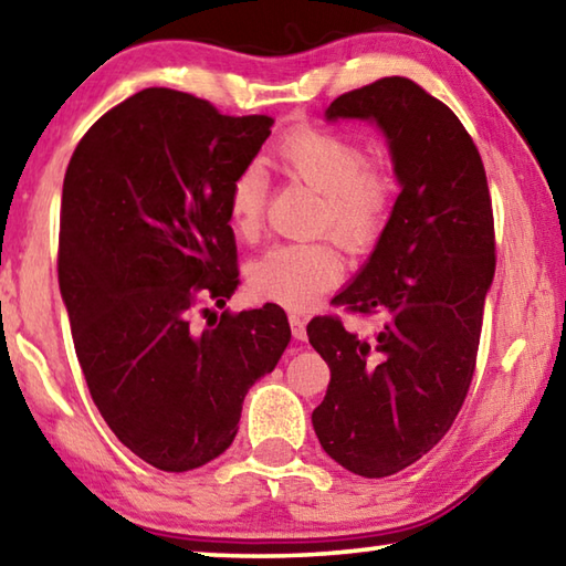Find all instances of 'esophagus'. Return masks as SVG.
Returning a JSON list of instances; mask_svg holds the SVG:
<instances>
[{"label":"esophagus","mask_w":566,"mask_h":566,"mask_svg":"<svg viewBox=\"0 0 566 566\" xmlns=\"http://www.w3.org/2000/svg\"><path fill=\"white\" fill-rule=\"evenodd\" d=\"M290 327L294 339H304L306 337V319L302 317L300 312H290Z\"/></svg>","instance_id":"esophagus-1"}]
</instances>
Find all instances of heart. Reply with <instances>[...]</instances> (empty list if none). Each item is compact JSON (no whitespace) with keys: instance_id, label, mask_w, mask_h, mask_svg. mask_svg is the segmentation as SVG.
Listing matches in <instances>:
<instances>
[{"instance_id":"1","label":"heart","mask_w":566,"mask_h":566,"mask_svg":"<svg viewBox=\"0 0 566 566\" xmlns=\"http://www.w3.org/2000/svg\"><path fill=\"white\" fill-rule=\"evenodd\" d=\"M276 167L322 195L319 232H332L349 252L375 247L395 212L397 181L385 167L369 165L367 151L339 132L296 127L274 147ZM266 179L247 165L229 185V217L239 234L260 232ZM344 276L337 247L322 242L276 244L249 266V286L266 302L304 310Z\"/></svg>"}]
</instances>
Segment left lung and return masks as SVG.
Instances as JSON below:
<instances>
[{"label":"left lung","mask_w":566,"mask_h":566,"mask_svg":"<svg viewBox=\"0 0 566 566\" xmlns=\"http://www.w3.org/2000/svg\"><path fill=\"white\" fill-rule=\"evenodd\" d=\"M375 119L401 191L385 234L347 290V312L379 314L359 339L334 314L306 327L332 379L312 411L334 462L381 479L439 444L476 367L494 256V214L482 157L457 114L407 76H385L334 99L327 119Z\"/></svg>","instance_id":"left-lung-1"}]
</instances>
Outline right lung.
I'll use <instances>...</instances> for the list:
<instances>
[{"mask_svg": "<svg viewBox=\"0 0 566 566\" xmlns=\"http://www.w3.org/2000/svg\"><path fill=\"white\" fill-rule=\"evenodd\" d=\"M272 124L149 87L102 114L66 167L60 290L76 359L112 432L161 472L234 442L244 395L292 337L276 304L207 310L239 284L229 185Z\"/></svg>", "mask_w": 566, "mask_h": 566, "instance_id": "obj_1", "label": "right lung"}]
</instances>
